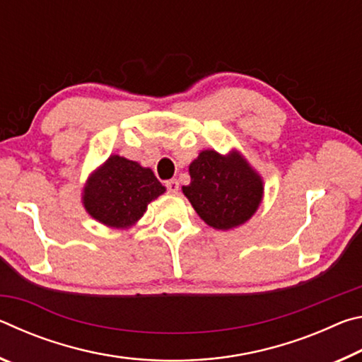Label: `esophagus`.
I'll list each match as a JSON object with an SVG mask.
<instances>
[{
	"label": "esophagus",
	"instance_id": "obj_1",
	"mask_svg": "<svg viewBox=\"0 0 362 362\" xmlns=\"http://www.w3.org/2000/svg\"><path fill=\"white\" fill-rule=\"evenodd\" d=\"M164 185H166L169 193H177V192H179V182H177L175 179H170L168 182H164Z\"/></svg>",
	"mask_w": 362,
	"mask_h": 362
}]
</instances>
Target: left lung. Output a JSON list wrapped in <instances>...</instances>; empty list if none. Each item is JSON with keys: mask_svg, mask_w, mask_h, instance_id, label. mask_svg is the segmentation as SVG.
<instances>
[{"mask_svg": "<svg viewBox=\"0 0 362 362\" xmlns=\"http://www.w3.org/2000/svg\"><path fill=\"white\" fill-rule=\"evenodd\" d=\"M189 177L192 182L182 192L196 214L216 230L246 223L262 203V177L238 151H201L189 164Z\"/></svg>", "mask_w": 362, "mask_h": 362, "instance_id": "8db88e82", "label": "left lung"}]
</instances>
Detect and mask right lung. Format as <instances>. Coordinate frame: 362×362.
Listing matches in <instances>:
<instances>
[{
  "label": "right lung",
  "mask_w": 362,
  "mask_h": 362,
  "mask_svg": "<svg viewBox=\"0 0 362 362\" xmlns=\"http://www.w3.org/2000/svg\"><path fill=\"white\" fill-rule=\"evenodd\" d=\"M164 192L151 169L112 155L86 182L83 204L97 222L110 228H129Z\"/></svg>",
  "instance_id": "right-lung-1"
}]
</instances>
